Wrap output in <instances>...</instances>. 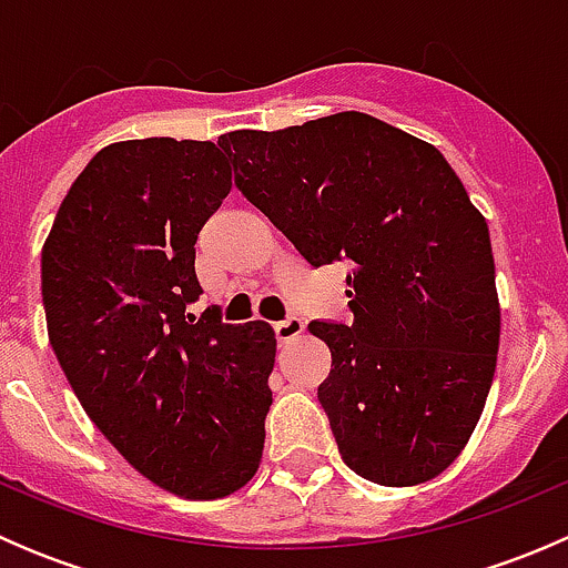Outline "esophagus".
<instances>
[{
    "label": "esophagus",
    "mask_w": 568,
    "mask_h": 568,
    "mask_svg": "<svg viewBox=\"0 0 568 568\" xmlns=\"http://www.w3.org/2000/svg\"><path fill=\"white\" fill-rule=\"evenodd\" d=\"M302 329H305V321H302L300 316H288V318H283L274 324V335H277L280 343L294 341L296 335H302Z\"/></svg>",
    "instance_id": "esophagus-1"
}]
</instances>
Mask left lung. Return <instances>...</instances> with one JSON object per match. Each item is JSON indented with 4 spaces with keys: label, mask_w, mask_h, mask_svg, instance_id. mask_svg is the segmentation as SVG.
<instances>
[{
    "label": "left lung",
    "mask_w": 568,
    "mask_h": 568,
    "mask_svg": "<svg viewBox=\"0 0 568 568\" xmlns=\"http://www.w3.org/2000/svg\"><path fill=\"white\" fill-rule=\"evenodd\" d=\"M236 186L313 268L348 266L352 324L318 400L343 462L382 486L443 473L495 379L500 305L489 227L443 153L365 112L231 131Z\"/></svg>",
    "instance_id": "8db88e82"
}]
</instances>
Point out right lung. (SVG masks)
<instances>
[{
    "label": "right lung",
    "instance_id": "add662e5",
    "mask_svg": "<svg viewBox=\"0 0 568 568\" xmlns=\"http://www.w3.org/2000/svg\"><path fill=\"white\" fill-rule=\"evenodd\" d=\"M231 192L214 142L148 136L90 159L40 261L49 341L123 459L173 495L214 500L255 475L272 406V326L189 305L194 242Z\"/></svg>",
    "mask_w": 568,
    "mask_h": 568
}]
</instances>
